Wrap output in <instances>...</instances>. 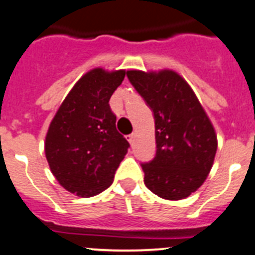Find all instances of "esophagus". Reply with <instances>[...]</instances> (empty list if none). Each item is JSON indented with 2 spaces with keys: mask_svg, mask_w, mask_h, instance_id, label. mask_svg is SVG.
<instances>
[{
  "mask_svg": "<svg viewBox=\"0 0 255 255\" xmlns=\"http://www.w3.org/2000/svg\"><path fill=\"white\" fill-rule=\"evenodd\" d=\"M127 139L129 143H133V142H134V139H136V133H130V134H128Z\"/></svg>",
  "mask_w": 255,
  "mask_h": 255,
  "instance_id": "1",
  "label": "esophagus"
}]
</instances>
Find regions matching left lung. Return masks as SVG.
<instances>
[{
	"label": "left lung",
	"mask_w": 255,
	"mask_h": 255,
	"mask_svg": "<svg viewBox=\"0 0 255 255\" xmlns=\"http://www.w3.org/2000/svg\"><path fill=\"white\" fill-rule=\"evenodd\" d=\"M155 119L156 153L142 162L144 184L164 199H183L207 178L217 150L216 133L189 85L174 71H127Z\"/></svg>",
	"instance_id": "8db88e82"
}]
</instances>
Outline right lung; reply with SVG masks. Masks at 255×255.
<instances>
[{"mask_svg": "<svg viewBox=\"0 0 255 255\" xmlns=\"http://www.w3.org/2000/svg\"><path fill=\"white\" fill-rule=\"evenodd\" d=\"M123 70L95 68L77 81L50 123L45 156L62 187L81 197L102 193L129 143L117 130L109 100L125 80Z\"/></svg>", "mask_w": 255, "mask_h": 255, "instance_id": "add662e5", "label": "right lung"}]
</instances>
